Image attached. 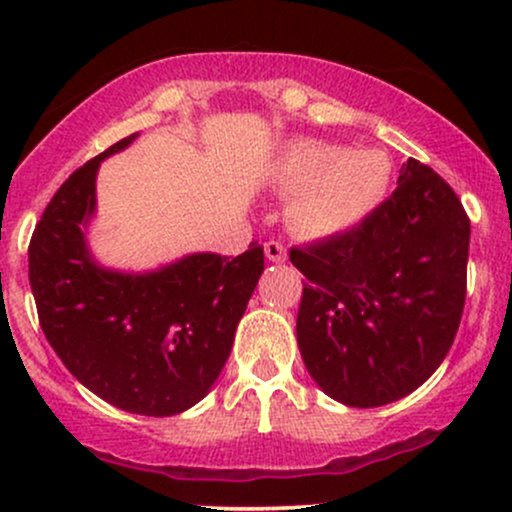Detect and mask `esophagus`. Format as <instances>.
<instances>
[{"mask_svg":"<svg viewBox=\"0 0 512 512\" xmlns=\"http://www.w3.org/2000/svg\"><path fill=\"white\" fill-rule=\"evenodd\" d=\"M264 255H267L269 262H286V248L281 243H276V240H269V243H264Z\"/></svg>","mask_w":512,"mask_h":512,"instance_id":"esophagus-1","label":"esophagus"}]
</instances>
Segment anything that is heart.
I'll return each mask as SVG.
<instances>
[{"instance_id":"obj_1","label":"heart","mask_w":512,"mask_h":512,"mask_svg":"<svg viewBox=\"0 0 512 512\" xmlns=\"http://www.w3.org/2000/svg\"><path fill=\"white\" fill-rule=\"evenodd\" d=\"M392 173V158L383 149H346L313 137L284 142L267 166L269 185L291 195V231L313 240L361 226L385 202Z\"/></svg>"}]
</instances>
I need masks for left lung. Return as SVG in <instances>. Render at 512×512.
<instances>
[{"label": "left lung", "mask_w": 512, "mask_h": 512, "mask_svg": "<svg viewBox=\"0 0 512 512\" xmlns=\"http://www.w3.org/2000/svg\"><path fill=\"white\" fill-rule=\"evenodd\" d=\"M467 257L460 199L414 158L361 226L293 248L305 276L296 339L317 387L368 409L424 385L460 327Z\"/></svg>", "instance_id": "left-lung-1"}]
</instances>
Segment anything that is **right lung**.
Wrapping results in <instances>:
<instances>
[{
    "mask_svg": "<svg viewBox=\"0 0 512 512\" xmlns=\"http://www.w3.org/2000/svg\"><path fill=\"white\" fill-rule=\"evenodd\" d=\"M137 137L57 190L35 226L28 276L40 327L81 385L129 414L173 416L207 397L226 366L264 252L257 243L233 260L190 252L144 272L98 262L88 240L98 168Z\"/></svg>",
    "mask_w": 512,
    "mask_h": 512,
    "instance_id": "add662e5",
    "label": "right lung"
}]
</instances>
